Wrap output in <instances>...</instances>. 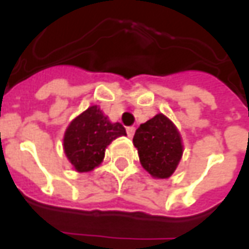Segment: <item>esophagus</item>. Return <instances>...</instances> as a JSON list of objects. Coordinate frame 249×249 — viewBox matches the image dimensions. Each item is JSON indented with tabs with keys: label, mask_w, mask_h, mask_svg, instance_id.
Returning a JSON list of instances; mask_svg holds the SVG:
<instances>
[{
	"label": "esophagus",
	"mask_w": 249,
	"mask_h": 249,
	"mask_svg": "<svg viewBox=\"0 0 249 249\" xmlns=\"http://www.w3.org/2000/svg\"><path fill=\"white\" fill-rule=\"evenodd\" d=\"M135 132H136L135 126H128V128H126V133H128V136H129V137H133Z\"/></svg>",
	"instance_id": "34e87169"
}]
</instances>
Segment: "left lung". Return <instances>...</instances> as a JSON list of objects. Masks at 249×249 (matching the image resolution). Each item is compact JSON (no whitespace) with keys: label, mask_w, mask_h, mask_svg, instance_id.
<instances>
[{"label":"left lung","mask_w":249,"mask_h":249,"mask_svg":"<svg viewBox=\"0 0 249 249\" xmlns=\"http://www.w3.org/2000/svg\"><path fill=\"white\" fill-rule=\"evenodd\" d=\"M142 168L153 178H169L183 157L184 145L178 126L159 113L141 124L133 136Z\"/></svg>","instance_id":"left-lung-1"}]
</instances>
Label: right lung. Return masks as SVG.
I'll return each mask as SVG.
<instances>
[{"label": "right lung", "instance_id": "1", "mask_svg": "<svg viewBox=\"0 0 249 249\" xmlns=\"http://www.w3.org/2000/svg\"><path fill=\"white\" fill-rule=\"evenodd\" d=\"M121 136H126L124 126L112 123L97 105H92L68 125L62 146L74 171L85 173L103 162L105 149Z\"/></svg>", "mask_w": 249, "mask_h": 249}]
</instances>
